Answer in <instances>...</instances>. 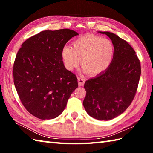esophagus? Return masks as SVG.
Segmentation results:
<instances>
[{
  "instance_id": "34e87169",
  "label": "esophagus",
  "mask_w": 153,
  "mask_h": 153,
  "mask_svg": "<svg viewBox=\"0 0 153 153\" xmlns=\"http://www.w3.org/2000/svg\"><path fill=\"white\" fill-rule=\"evenodd\" d=\"M77 80H78V85L79 86H82L85 83V79L84 77H77Z\"/></svg>"
}]
</instances>
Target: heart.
I'll return each instance as SVG.
<instances>
[{"mask_svg":"<svg viewBox=\"0 0 153 153\" xmlns=\"http://www.w3.org/2000/svg\"><path fill=\"white\" fill-rule=\"evenodd\" d=\"M114 54L115 48L109 39L93 33L77 38L72 42V48L65 46L61 52L67 69L72 71L81 62L83 69L92 76L107 70L112 63Z\"/></svg>","mask_w":153,"mask_h":153,"instance_id":"b5f03b06","label":"heart"}]
</instances>
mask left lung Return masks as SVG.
Wrapping results in <instances>:
<instances>
[{
  "label": "left lung",
  "instance_id": "obj_1",
  "mask_svg": "<svg viewBox=\"0 0 153 153\" xmlns=\"http://www.w3.org/2000/svg\"><path fill=\"white\" fill-rule=\"evenodd\" d=\"M100 33L112 40L115 54L107 70L85 82L83 105L92 117L107 121L121 115L131 105L138 89L141 66L135 51L126 40L111 32Z\"/></svg>",
  "mask_w": 153,
  "mask_h": 153
}]
</instances>
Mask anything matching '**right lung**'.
I'll use <instances>...</instances> for the list:
<instances>
[{
    "mask_svg": "<svg viewBox=\"0 0 153 153\" xmlns=\"http://www.w3.org/2000/svg\"><path fill=\"white\" fill-rule=\"evenodd\" d=\"M77 35L69 29L42 31L25 40L18 51L14 84L25 109L36 117H58L78 87L76 76L66 69L61 55L65 44Z\"/></svg>",
    "mask_w": 153,
    "mask_h": 153,
    "instance_id": "right-lung-1",
    "label": "right lung"
}]
</instances>
